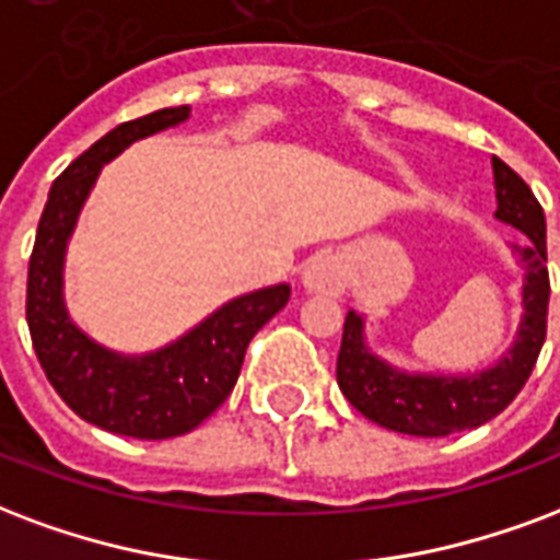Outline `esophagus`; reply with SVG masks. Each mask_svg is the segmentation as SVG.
Returning <instances> with one entry per match:
<instances>
[{
    "label": "esophagus",
    "mask_w": 560,
    "mask_h": 560,
    "mask_svg": "<svg viewBox=\"0 0 560 560\" xmlns=\"http://www.w3.org/2000/svg\"><path fill=\"white\" fill-rule=\"evenodd\" d=\"M302 288L323 296H341L347 291V269L341 258L332 252H320L317 258L308 260L302 269Z\"/></svg>",
    "instance_id": "1"
}]
</instances>
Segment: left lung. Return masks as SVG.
I'll list each match as a JSON object with an SVG mask.
<instances>
[{"label": "left lung", "mask_w": 560, "mask_h": 560, "mask_svg": "<svg viewBox=\"0 0 560 560\" xmlns=\"http://www.w3.org/2000/svg\"><path fill=\"white\" fill-rule=\"evenodd\" d=\"M495 219L525 237L513 246L523 269V314L511 347L475 374H433L407 371L376 355L364 335V314L347 312L338 385L343 397L380 428L409 436H451L480 428L520 395L546 341L549 269H546V217L534 192L511 165L492 156Z\"/></svg>", "instance_id": "8db88e82"}]
</instances>
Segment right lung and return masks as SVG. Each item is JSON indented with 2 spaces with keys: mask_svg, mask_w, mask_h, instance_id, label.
<instances>
[{
  "mask_svg": "<svg viewBox=\"0 0 560 560\" xmlns=\"http://www.w3.org/2000/svg\"><path fill=\"white\" fill-rule=\"evenodd\" d=\"M189 106L118 124L56 177L28 260L26 320L37 362L59 397L94 428L132 439H172L213 416L237 383L248 341L291 300V284L240 293L180 338L148 353H118L73 323L65 258L101 168L132 142L177 127Z\"/></svg>",
  "mask_w": 560,
  "mask_h": 560,
  "instance_id": "add662e5",
  "label": "right lung"
}]
</instances>
